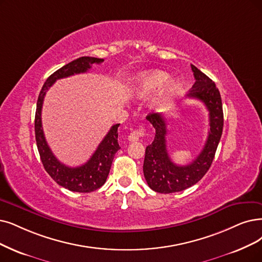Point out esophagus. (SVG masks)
Returning <instances> with one entry per match:
<instances>
[{
	"mask_svg": "<svg viewBox=\"0 0 262 262\" xmlns=\"http://www.w3.org/2000/svg\"><path fill=\"white\" fill-rule=\"evenodd\" d=\"M143 135H144V129L143 128L134 130L128 135V140L130 142H138V141L141 140V138H143Z\"/></svg>",
	"mask_w": 262,
	"mask_h": 262,
	"instance_id": "obj_1",
	"label": "esophagus"
}]
</instances>
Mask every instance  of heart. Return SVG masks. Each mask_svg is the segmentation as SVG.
Wrapping results in <instances>:
<instances>
[{
    "label": "heart",
    "mask_w": 262,
    "mask_h": 262,
    "mask_svg": "<svg viewBox=\"0 0 262 262\" xmlns=\"http://www.w3.org/2000/svg\"><path fill=\"white\" fill-rule=\"evenodd\" d=\"M167 77L169 76L164 72L151 71L139 76L132 82L131 88L139 98H148L164 85ZM177 88H179V86H177V82L175 80L167 81L162 89L161 98L163 100L169 99L176 92Z\"/></svg>",
    "instance_id": "b5f03b06"
}]
</instances>
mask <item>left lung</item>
I'll return each mask as SVG.
<instances>
[{"label":"left lung","mask_w":262,"mask_h":262,"mask_svg":"<svg viewBox=\"0 0 262 262\" xmlns=\"http://www.w3.org/2000/svg\"><path fill=\"white\" fill-rule=\"evenodd\" d=\"M195 82L188 98L204 103L210 117V132L205 145L196 158L188 165H177L170 159L166 149V123L162 115L152 113L147 119L156 130L154 142L146 147L143 172L148 186L156 192L183 191L200 181L210 169L221 141L224 128L222 97L215 82L191 66Z\"/></svg>","instance_id":"8db88e82"}]
</instances>
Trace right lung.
<instances>
[{
	"mask_svg": "<svg viewBox=\"0 0 262 262\" xmlns=\"http://www.w3.org/2000/svg\"><path fill=\"white\" fill-rule=\"evenodd\" d=\"M104 60L93 57H80L57 70L45 81L41 88L36 104L35 112V140L40 160L46 172L58 185L75 192H91L104 185L108 176L114 156L118 151V127L120 123L114 124L105 138L99 144L97 150L91 158L80 166L70 167L61 163L46 142L43 125H41V107L47 90L54 85L57 79L66 78L79 73H86L93 63L100 64Z\"/></svg>",
	"mask_w": 262,
	"mask_h": 262,
	"instance_id": "right-lung-1",
	"label": "right lung"
}]
</instances>
